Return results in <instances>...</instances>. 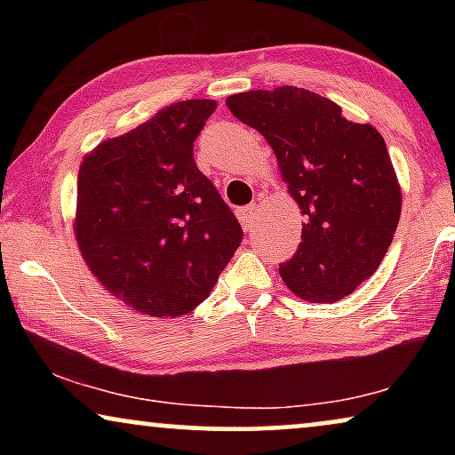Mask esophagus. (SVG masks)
I'll return each instance as SVG.
<instances>
[{
    "mask_svg": "<svg viewBox=\"0 0 455 455\" xmlns=\"http://www.w3.org/2000/svg\"><path fill=\"white\" fill-rule=\"evenodd\" d=\"M238 220L246 232L252 229L254 223H257V204H248V207L238 209Z\"/></svg>",
    "mask_w": 455,
    "mask_h": 455,
    "instance_id": "esophagus-1",
    "label": "esophagus"
}]
</instances>
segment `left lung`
<instances>
[{"label": "left lung", "mask_w": 455, "mask_h": 455, "mask_svg": "<svg viewBox=\"0 0 455 455\" xmlns=\"http://www.w3.org/2000/svg\"><path fill=\"white\" fill-rule=\"evenodd\" d=\"M277 157L288 192L307 217L302 242L279 265L285 285L308 302H338L366 282L387 252L402 213L383 136L341 116L331 99L298 86L226 99Z\"/></svg>", "instance_id": "left-lung-1"}]
</instances>
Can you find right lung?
I'll list each match as a JSON object with an SVG mask.
<instances>
[{"label":"right lung","mask_w":455,"mask_h":455,"mask_svg":"<svg viewBox=\"0 0 455 455\" xmlns=\"http://www.w3.org/2000/svg\"><path fill=\"white\" fill-rule=\"evenodd\" d=\"M215 108L213 99L167 105L80 164V254L111 296L142 315L195 310L242 242L232 209L192 157Z\"/></svg>","instance_id":"1"}]
</instances>
